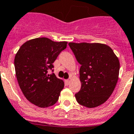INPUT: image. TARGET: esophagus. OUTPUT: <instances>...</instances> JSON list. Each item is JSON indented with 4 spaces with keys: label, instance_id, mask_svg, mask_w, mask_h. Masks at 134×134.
Returning a JSON list of instances; mask_svg holds the SVG:
<instances>
[{
    "label": "esophagus",
    "instance_id": "esophagus-1",
    "mask_svg": "<svg viewBox=\"0 0 134 134\" xmlns=\"http://www.w3.org/2000/svg\"><path fill=\"white\" fill-rule=\"evenodd\" d=\"M69 83H70V80H65V83L66 86H68V85L69 84Z\"/></svg>",
    "mask_w": 134,
    "mask_h": 134
}]
</instances>
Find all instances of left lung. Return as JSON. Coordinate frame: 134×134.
Listing matches in <instances>:
<instances>
[{"label":"left lung","instance_id":"8db88e82","mask_svg":"<svg viewBox=\"0 0 134 134\" xmlns=\"http://www.w3.org/2000/svg\"><path fill=\"white\" fill-rule=\"evenodd\" d=\"M81 65V87L75 96L79 104L88 108L101 105L109 99L117 85L120 63L112 48L101 43L69 42Z\"/></svg>","mask_w":134,"mask_h":134}]
</instances>
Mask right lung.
I'll use <instances>...</instances> for the list:
<instances>
[{
    "mask_svg": "<svg viewBox=\"0 0 134 134\" xmlns=\"http://www.w3.org/2000/svg\"><path fill=\"white\" fill-rule=\"evenodd\" d=\"M67 44L65 41L37 38L25 42L16 53L14 65L19 86L27 100L38 107H48L59 100L65 84L48 70L54 67L53 63Z\"/></svg>",
    "mask_w": 134,
    "mask_h": 134,
    "instance_id": "right-lung-1",
    "label": "right lung"
}]
</instances>
